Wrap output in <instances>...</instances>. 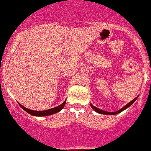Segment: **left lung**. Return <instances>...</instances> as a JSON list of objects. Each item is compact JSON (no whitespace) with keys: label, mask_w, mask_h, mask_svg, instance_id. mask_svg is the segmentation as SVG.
I'll return each mask as SVG.
<instances>
[{"label":"left lung","mask_w":151,"mask_h":151,"mask_svg":"<svg viewBox=\"0 0 151 151\" xmlns=\"http://www.w3.org/2000/svg\"><path fill=\"white\" fill-rule=\"evenodd\" d=\"M138 96H137L136 98H135V99H133V100H132V101H130V102H129L128 104H126V105H125L124 107H123V108H122L121 109H119V111H115V112H108V111H103V110L99 109V108H96V107H95V106H93L92 104H90V105H91V108H92V109L94 110V111H96V112L99 113V114H106V115H114V114H119V113H121L122 111H124V110H126V108H129L130 106H131L132 104H133V103H134L135 101H136V99H138Z\"/></svg>","instance_id":"1"}]
</instances>
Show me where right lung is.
Instances as JSON below:
<instances>
[{
	"mask_svg": "<svg viewBox=\"0 0 151 151\" xmlns=\"http://www.w3.org/2000/svg\"><path fill=\"white\" fill-rule=\"evenodd\" d=\"M65 102H66V100L64 101L62 104H61L59 106H57L55 108H50V109L48 110H46V111H33V110H30L28 109V108H25L24 106L20 104L19 103V105L22 108L24 111H26L27 113H28L29 114L32 115V116H50V115H52L55 114V113H58L60 111H62V108L65 107Z\"/></svg>",
	"mask_w": 151,
	"mask_h": 151,
	"instance_id": "1",
	"label": "right lung"
}]
</instances>
